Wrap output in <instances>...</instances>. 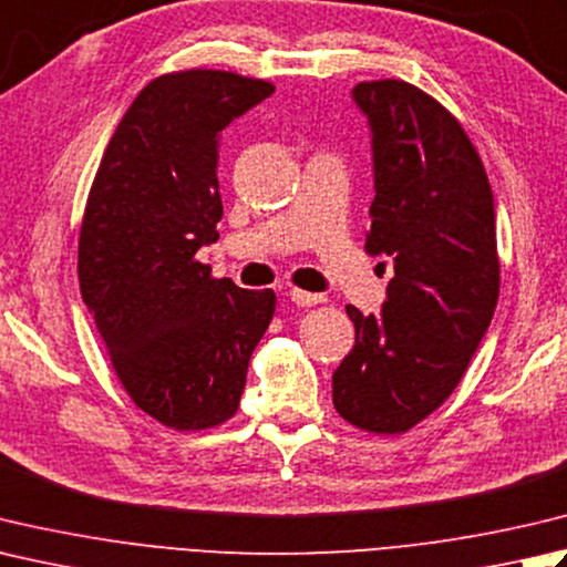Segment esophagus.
<instances>
[{"label": "esophagus", "mask_w": 567, "mask_h": 567, "mask_svg": "<svg viewBox=\"0 0 567 567\" xmlns=\"http://www.w3.org/2000/svg\"><path fill=\"white\" fill-rule=\"evenodd\" d=\"M290 299L297 305V307H312V305H319L321 302V295H315V292H305V290H297V287H292L290 290Z\"/></svg>", "instance_id": "obj_1"}]
</instances>
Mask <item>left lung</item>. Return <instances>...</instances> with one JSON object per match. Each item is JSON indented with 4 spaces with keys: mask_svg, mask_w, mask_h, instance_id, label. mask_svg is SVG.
<instances>
[{
    "mask_svg": "<svg viewBox=\"0 0 567 567\" xmlns=\"http://www.w3.org/2000/svg\"><path fill=\"white\" fill-rule=\"evenodd\" d=\"M351 95L371 127L365 250L391 258L395 275L379 317L347 307L357 343L331 388L347 423L398 435L447 401L489 329L494 196L467 132L435 97L393 78L359 83Z\"/></svg>",
    "mask_w": 567,
    "mask_h": 567,
    "instance_id": "8db88e82",
    "label": "left lung"
}]
</instances>
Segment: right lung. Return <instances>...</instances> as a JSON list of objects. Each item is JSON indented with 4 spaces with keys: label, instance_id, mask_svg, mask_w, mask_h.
Segmentation results:
<instances>
[{
    "label": "right lung",
    "instance_id": "add662e5",
    "mask_svg": "<svg viewBox=\"0 0 567 567\" xmlns=\"http://www.w3.org/2000/svg\"><path fill=\"white\" fill-rule=\"evenodd\" d=\"M275 93L228 71L152 81L100 159L78 240V280L120 383L174 430L236 415L272 290L214 280L198 248L218 240V142Z\"/></svg>",
    "mask_w": 567,
    "mask_h": 567
}]
</instances>
